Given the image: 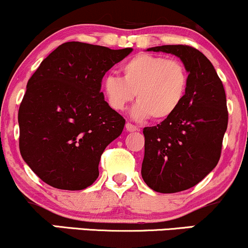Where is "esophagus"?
Masks as SVG:
<instances>
[{
  "instance_id": "esophagus-1",
  "label": "esophagus",
  "mask_w": 248,
  "mask_h": 248,
  "mask_svg": "<svg viewBox=\"0 0 248 248\" xmlns=\"http://www.w3.org/2000/svg\"><path fill=\"white\" fill-rule=\"evenodd\" d=\"M126 129L128 130V132H135V130H139V127L135 126V124H130V122H127Z\"/></svg>"
}]
</instances>
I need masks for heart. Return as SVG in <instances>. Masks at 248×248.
<instances>
[{"label":"heart","mask_w":248,"mask_h":248,"mask_svg":"<svg viewBox=\"0 0 248 248\" xmlns=\"http://www.w3.org/2000/svg\"><path fill=\"white\" fill-rule=\"evenodd\" d=\"M124 79L114 75L105 77L104 93L110 107L122 110L134 100L138 105L133 115L136 119L162 121L170 118L186 98L189 75L177 59L164 56L139 53L122 66Z\"/></svg>","instance_id":"obj_1"}]
</instances>
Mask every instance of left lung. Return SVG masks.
I'll return each mask as SVG.
<instances>
[{
    "mask_svg": "<svg viewBox=\"0 0 248 248\" xmlns=\"http://www.w3.org/2000/svg\"><path fill=\"white\" fill-rule=\"evenodd\" d=\"M172 53L189 72L186 98L170 118L143 128L142 178L150 189L175 193L198 184L217 166L229 122L225 90L211 62L190 45L148 49Z\"/></svg>",
    "mask_w": 248,
    "mask_h": 248,
    "instance_id": "1",
    "label": "left lung"
}]
</instances>
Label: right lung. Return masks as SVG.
<instances>
[{"instance_id": "1", "label": "right lung", "mask_w": 248, "mask_h": 248, "mask_svg": "<svg viewBox=\"0 0 248 248\" xmlns=\"http://www.w3.org/2000/svg\"><path fill=\"white\" fill-rule=\"evenodd\" d=\"M132 50L67 42L31 76L18 109L19 152L43 182L82 190L98 178L105 148L126 124L105 101L102 78Z\"/></svg>"}]
</instances>
